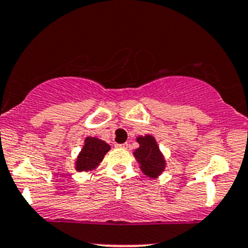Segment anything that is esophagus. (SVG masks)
Wrapping results in <instances>:
<instances>
[{
	"label": "esophagus",
	"mask_w": 248,
	"mask_h": 248,
	"mask_svg": "<svg viewBox=\"0 0 248 248\" xmlns=\"http://www.w3.org/2000/svg\"><path fill=\"white\" fill-rule=\"evenodd\" d=\"M116 147L117 148H127V143H122V144H119V143H117L116 144Z\"/></svg>",
	"instance_id": "obj_1"
}]
</instances>
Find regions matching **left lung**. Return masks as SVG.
Returning a JSON list of instances; mask_svg holds the SVG:
<instances>
[{
	"mask_svg": "<svg viewBox=\"0 0 248 248\" xmlns=\"http://www.w3.org/2000/svg\"><path fill=\"white\" fill-rule=\"evenodd\" d=\"M140 147L134 152L135 158L140 164V168L148 177L155 178L165 169V159L159 151L155 139L151 135L137 137Z\"/></svg>",
	"mask_w": 248,
	"mask_h": 248,
	"instance_id": "obj_1",
	"label": "left lung"
}]
</instances>
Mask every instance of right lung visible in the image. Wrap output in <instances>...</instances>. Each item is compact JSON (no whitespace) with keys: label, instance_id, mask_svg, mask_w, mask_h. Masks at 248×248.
<instances>
[{"label":"right lung","instance_id":"add662e5","mask_svg":"<svg viewBox=\"0 0 248 248\" xmlns=\"http://www.w3.org/2000/svg\"><path fill=\"white\" fill-rule=\"evenodd\" d=\"M109 149H111L109 144L102 140L96 137H87L84 146L76 161V170L80 172V171H90L95 169L101 163L105 154Z\"/></svg>","mask_w":248,"mask_h":248}]
</instances>
